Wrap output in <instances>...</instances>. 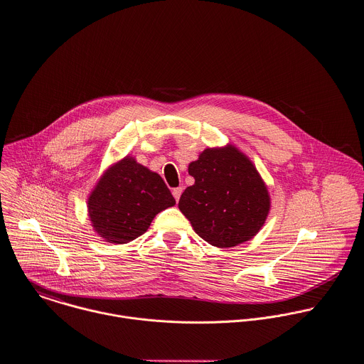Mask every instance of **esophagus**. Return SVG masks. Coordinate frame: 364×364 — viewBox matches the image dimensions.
Returning a JSON list of instances; mask_svg holds the SVG:
<instances>
[{
	"label": "esophagus",
	"instance_id": "esophagus-1",
	"mask_svg": "<svg viewBox=\"0 0 364 364\" xmlns=\"http://www.w3.org/2000/svg\"><path fill=\"white\" fill-rule=\"evenodd\" d=\"M181 193H183V187H177V188H174V190H173V197L176 198V201H178V200H180Z\"/></svg>",
	"mask_w": 364,
	"mask_h": 364
}]
</instances>
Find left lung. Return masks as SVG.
Masks as SVG:
<instances>
[{"mask_svg": "<svg viewBox=\"0 0 364 364\" xmlns=\"http://www.w3.org/2000/svg\"><path fill=\"white\" fill-rule=\"evenodd\" d=\"M188 174L196 183L184 190L178 208L205 242L233 247L262 229L270 196L255 164L239 149H205L188 164Z\"/></svg>", "mask_w": 364, "mask_h": 364, "instance_id": "8db88e82", "label": "left lung"}]
</instances>
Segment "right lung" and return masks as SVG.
<instances>
[{"label":"right lung","instance_id":"right-lung-1","mask_svg":"<svg viewBox=\"0 0 364 364\" xmlns=\"http://www.w3.org/2000/svg\"><path fill=\"white\" fill-rule=\"evenodd\" d=\"M174 204L163 178L127 156L98 180L88 197V217L105 242L122 245L144 235L153 218Z\"/></svg>","mask_w":364,"mask_h":364}]
</instances>
